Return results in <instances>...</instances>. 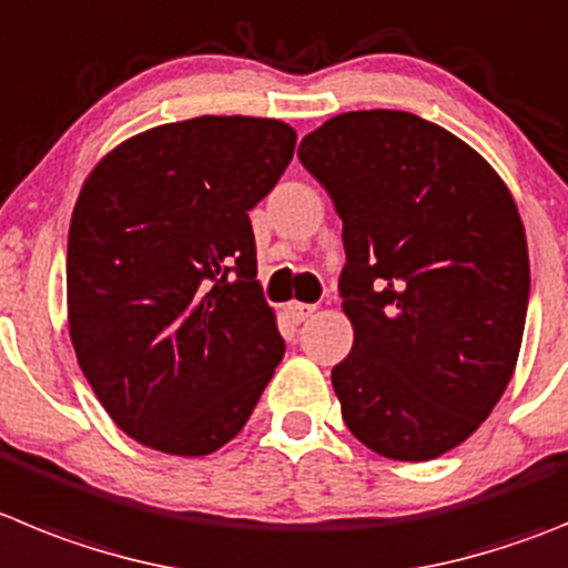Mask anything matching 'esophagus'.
Instances as JSON below:
<instances>
[{
  "label": "esophagus",
  "mask_w": 568,
  "mask_h": 568,
  "mask_svg": "<svg viewBox=\"0 0 568 568\" xmlns=\"http://www.w3.org/2000/svg\"><path fill=\"white\" fill-rule=\"evenodd\" d=\"M287 315L293 318V324H304V321H310L312 315H315V306L293 301V304H287Z\"/></svg>",
  "instance_id": "1"
}]
</instances>
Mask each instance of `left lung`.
Wrapping results in <instances>:
<instances>
[{"label": "left lung", "mask_w": 568, "mask_h": 568, "mask_svg": "<svg viewBox=\"0 0 568 568\" xmlns=\"http://www.w3.org/2000/svg\"><path fill=\"white\" fill-rule=\"evenodd\" d=\"M298 158L343 220V423L386 459H436L490 416L521 352L529 253L513 194L465 140L397 109L337 114Z\"/></svg>", "instance_id": "8db88e82"}]
</instances>
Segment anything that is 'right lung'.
I'll return each mask as SVG.
<instances>
[{"mask_svg": "<svg viewBox=\"0 0 568 568\" xmlns=\"http://www.w3.org/2000/svg\"><path fill=\"white\" fill-rule=\"evenodd\" d=\"M293 152L287 123L202 114L134 134L83 182L67 242L70 337L140 445L220 450L284 357L247 211Z\"/></svg>", "mask_w": 568, "mask_h": 568, "instance_id": "obj_1", "label": "right lung"}]
</instances>
